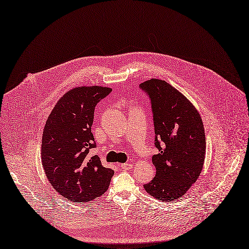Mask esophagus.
Returning <instances> with one entry per match:
<instances>
[{
    "instance_id": "esophagus-1",
    "label": "esophagus",
    "mask_w": 249,
    "mask_h": 249,
    "mask_svg": "<svg viewBox=\"0 0 249 249\" xmlns=\"http://www.w3.org/2000/svg\"><path fill=\"white\" fill-rule=\"evenodd\" d=\"M121 167H122V169H124V170H128V169L132 168V164L129 163V162H125V163L121 164Z\"/></svg>"
}]
</instances>
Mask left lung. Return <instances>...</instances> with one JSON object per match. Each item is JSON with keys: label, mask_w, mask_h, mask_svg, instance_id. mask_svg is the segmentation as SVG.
Instances as JSON below:
<instances>
[{"label": "left lung", "mask_w": 249, "mask_h": 249, "mask_svg": "<svg viewBox=\"0 0 249 249\" xmlns=\"http://www.w3.org/2000/svg\"><path fill=\"white\" fill-rule=\"evenodd\" d=\"M140 89L150 102L159 149L151 159L156 177L143 187L159 200H175L186 194L201 173L205 158L203 124L196 107L165 81L152 79Z\"/></svg>", "instance_id": "1"}]
</instances>
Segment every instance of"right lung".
<instances>
[{
	"label": "right lung",
	"instance_id": "1",
	"mask_svg": "<svg viewBox=\"0 0 249 249\" xmlns=\"http://www.w3.org/2000/svg\"><path fill=\"white\" fill-rule=\"evenodd\" d=\"M103 87L68 91L47 120L42 141V163L52 186L71 202L91 201L108 188L113 170L102 165L91 125L94 107L111 92Z\"/></svg>",
	"mask_w": 249,
	"mask_h": 249
}]
</instances>
